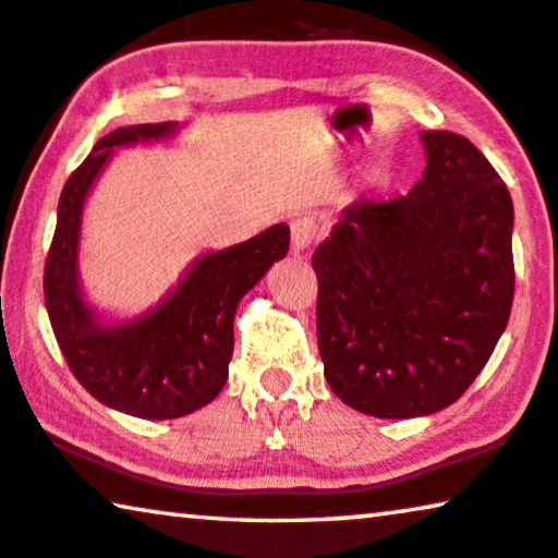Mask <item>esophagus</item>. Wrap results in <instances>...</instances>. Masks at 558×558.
<instances>
[{"label":"esophagus","mask_w":558,"mask_h":558,"mask_svg":"<svg viewBox=\"0 0 558 558\" xmlns=\"http://www.w3.org/2000/svg\"><path fill=\"white\" fill-rule=\"evenodd\" d=\"M318 227L313 222V217H295L290 222V247L293 253H303V250L311 247V242L316 240Z\"/></svg>","instance_id":"1"}]
</instances>
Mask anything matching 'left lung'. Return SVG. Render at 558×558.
<instances>
[{
	"label": "left lung",
	"mask_w": 558,
	"mask_h": 558,
	"mask_svg": "<svg viewBox=\"0 0 558 558\" xmlns=\"http://www.w3.org/2000/svg\"><path fill=\"white\" fill-rule=\"evenodd\" d=\"M407 197L359 199L313 253L333 395L381 420L450 407L483 372L513 305V202L465 136L422 131Z\"/></svg>",
	"instance_id": "left-lung-1"
}]
</instances>
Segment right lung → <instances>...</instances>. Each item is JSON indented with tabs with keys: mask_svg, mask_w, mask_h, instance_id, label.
Here are the masks:
<instances>
[{
	"mask_svg": "<svg viewBox=\"0 0 558 558\" xmlns=\"http://www.w3.org/2000/svg\"><path fill=\"white\" fill-rule=\"evenodd\" d=\"M177 123H138L108 133L65 182L45 263V305L70 372L98 402L141 420L184 417L227 381L234 311L242 295L286 257L288 225H272L219 253L202 255L159 308L123 324H100L81 293L77 240L83 204L113 148L167 138Z\"/></svg>",
	"mask_w": 558,
	"mask_h": 558,
	"instance_id": "obj_1",
	"label": "right lung"
}]
</instances>
